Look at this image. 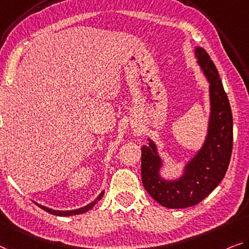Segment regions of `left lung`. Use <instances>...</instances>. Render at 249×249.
<instances>
[{"label":"left lung","mask_w":249,"mask_h":249,"mask_svg":"<svg viewBox=\"0 0 249 249\" xmlns=\"http://www.w3.org/2000/svg\"><path fill=\"white\" fill-rule=\"evenodd\" d=\"M198 63L210 82V112L208 136L204 147L187 164L185 174L175 181L160 178L161 160L156 144L141 148V179L147 193L167 208L195 206L205 199L223 180L232 151V114L217 68L206 50L196 48Z\"/></svg>","instance_id":"8db88e82"}]
</instances>
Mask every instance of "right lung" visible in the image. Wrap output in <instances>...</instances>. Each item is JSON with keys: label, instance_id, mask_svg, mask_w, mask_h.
I'll return each instance as SVG.
<instances>
[{"label": "right lung", "instance_id": "right-lung-1", "mask_svg": "<svg viewBox=\"0 0 249 249\" xmlns=\"http://www.w3.org/2000/svg\"><path fill=\"white\" fill-rule=\"evenodd\" d=\"M103 194H105V193H103V191H102V193H101L100 195H99V197L97 198V199H95L93 202H91V204L85 206V207L79 208V209H74V210H68V212H61V210H53V209H50V208H48V207H44V206H41V205H39V204H36V205L39 206L40 208L45 210V212H48V213H52V215H55V216H72V215H79V213H86V212H88V210H90L91 208H92L95 202L101 199L102 196H103Z\"/></svg>", "mask_w": 249, "mask_h": 249}]
</instances>
